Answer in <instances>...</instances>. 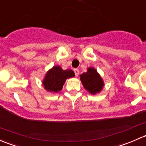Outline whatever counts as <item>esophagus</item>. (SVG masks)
<instances>
[{"instance_id": "1", "label": "esophagus", "mask_w": 146, "mask_h": 146, "mask_svg": "<svg viewBox=\"0 0 146 146\" xmlns=\"http://www.w3.org/2000/svg\"><path fill=\"white\" fill-rule=\"evenodd\" d=\"M74 73H75V74H76V76H78V75H79V73H80L79 70L77 68L74 69Z\"/></svg>"}]
</instances>
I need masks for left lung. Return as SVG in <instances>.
<instances>
[{
    "instance_id": "left-lung-1",
    "label": "left lung",
    "mask_w": 146,
    "mask_h": 146,
    "mask_svg": "<svg viewBox=\"0 0 146 146\" xmlns=\"http://www.w3.org/2000/svg\"><path fill=\"white\" fill-rule=\"evenodd\" d=\"M80 76L82 85L89 93L96 94L102 90L104 85V81L95 68L90 67L86 73H83Z\"/></svg>"
}]
</instances>
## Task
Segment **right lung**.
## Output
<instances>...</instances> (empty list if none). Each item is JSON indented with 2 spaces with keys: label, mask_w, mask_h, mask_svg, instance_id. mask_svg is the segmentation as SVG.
<instances>
[{
  "label": "right lung",
  "mask_w": 146,
  "mask_h": 146,
  "mask_svg": "<svg viewBox=\"0 0 146 146\" xmlns=\"http://www.w3.org/2000/svg\"><path fill=\"white\" fill-rule=\"evenodd\" d=\"M74 76V72L70 69L64 70L59 66H55L47 72L42 81V85L47 91L57 93L62 90L63 85L67 78Z\"/></svg>",
  "instance_id": "add662e5"
}]
</instances>
